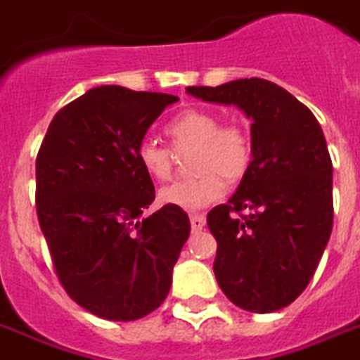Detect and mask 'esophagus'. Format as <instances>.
<instances>
[{"label": "esophagus", "mask_w": 360, "mask_h": 360, "mask_svg": "<svg viewBox=\"0 0 360 360\" xmlns=\"http://www.w3.org/2000/svg\"><path fill=\"white\" fill-rule=\"evenodd\" d=\"M189 221H191V229H193L195 233L205 229V225H206L205 216H200V214H191V216H189Z\"/></svg>", "instance_id": "34e87169"}]
</instances>
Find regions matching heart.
<instances>
[{
	"label": "heart",
	"mask_w": 360,
	"mask_h": 360,
	"mask_svg": "<svg viewBox=\"0 0 360 360\" xmlns=\"http://www.w3.org/2000/svg\"><path fill=\"white\" fill-rule=\"evenodd\" d=\"M167 135L176 150L195 148L191 169L197 174L160 189V200L182 210H200L224 197L227 182L240 180L252 165V136L238 124H221L212 110L188 108L167 125ZM144 171L155 180L171 178L174 154L154 139H144L136 148Z\"/></svg>",
	"instance_id": "1"
}]
</instances>
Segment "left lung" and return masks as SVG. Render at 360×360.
I'll return each mask as SVG.
<instances>
[{
    "label": "left lung",
    "instance_id": "1",
    "mask_svg": "<svg viewBox=\"0 0 360 360\" xmlns=\"http://www.w3.org/2000/svg\"><path fill=\"white\" fill-rule=\"evenodd\" d=\"M186 91L235 105L252 120V165L235 195L206 218L218 242L214 274L242 310H281L306 289L333 231V163L321 125L299 99L263 79Z\"/></svg>",
    "mask_w": 360,
    "mask_h": 360
}]
</instances>
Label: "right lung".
Wrapping results in <instances>:
<instances>
[{
    "label": "right lung",
    "instance_id": "right-lung-1",
    "mask_svg": "<svg viewBox=\"0 0 360 360\" xmlns=\"http://www.w3.org/2000/svg\"><path fill=\"white\" fill-rule=\"evenodd\" d=\"M176 96L91 88L50 122L35 163L37 218L67 295L108 321L160 308L191 231L182 208L155 199L136 148Z\"/></svg>",
    "mask_w": 360,
    "mask_h": 360
}]
</instances>
